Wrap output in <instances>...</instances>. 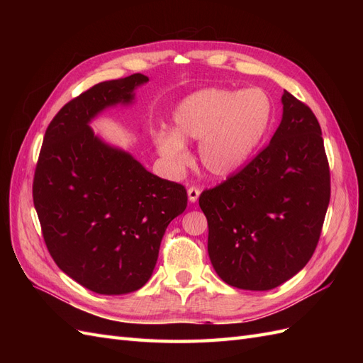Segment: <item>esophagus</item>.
<instances>
[{
	"mask_svg": "<svg viewBox=\"0 0 363 363\" xmlns=\"http://www.w3.org/2000/svg\"><path fill=\"white\" fill-rule=\"evenodd\" d=\"M200 194H201L200 188H196V186H191V188L188 189V199H189V201L195 203L196 200H199Z\"/></svg>",
	"mask_w": 363,
	"mask_h": 363,
	"instance_id": "34e87169",
	"label": "esophagus"
}]
</instances>
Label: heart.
Wrapping results in <instances>:
<instances>
[{
    "instance_id": "heart-1",
    "label": "heart",
    "mask_w": 363,
    "mask_h": 363,
    "mask_svg": "<svg viewBox=\"0 0 363 363\" xmlns=\"http://www.w3.org/2000/svg\"><path fill=\"white\" fill-rule=\"evenodd\" d=\"M272 112L271 96L260 87H207L175 107L174 131L160 130L155 144L174 169H182L191 160L184 140H200L204 169L215 177H227L255 155L268 133Z\"/></svg>"
}]
</instances>
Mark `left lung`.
I'll return each instance as SVG.
<instances>
[{
  "label": "left lung",
  "mask_w": 363,
  "mask_h": 363,
  "mask_svg": "<svg viewBox=\"0 0 363 363\" xmlns=\"http://www.w3.org/2000/svg\"><path fill=\"white\" fill-rule=\"evenodd\" d=\"M269 144L239 172L200 195L207 250L230 286L269 291L311 260L330 203V169L316 116L283 92Z\"/></svg>",
  "instance_id": "8db88e82"
}]
</instances>
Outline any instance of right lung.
Masks as SVG:
<instances>
[{
  "label": "right lung",
  "mask_w": 363,
  "mask_h": 363,
  "mask_svg": "<svg viewBox=\"0 0 363 363\" xmlns=\"http://www.w3.org/2000/svg\"><path fill=\"white\" fill-rule=\"evenodd\" d=\"M144 74L103 82L52 118L33 180L43 240L57 267L103 295L138 291L150 280L168 224L184 212L183 184L147 171L94 135L104 108L133 101Z\"/></svg>",
  "instance_id": "obj_1"
}]
</instances>
